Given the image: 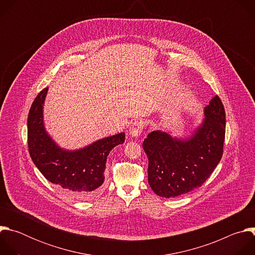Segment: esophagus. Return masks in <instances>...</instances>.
<instances>
[{
	"label": "esophagus",
	"instance_id": "1",
	"mask_svg": "<svg viewBox=\"0 0 255 255\" xmlns=\"http://www.w3.org/2000/svg\"><path fill=\"white\" fill-rule=\"evenodd\" d=\"M143 122L142 121H135L134 123H132L130 130H129V134L132 137H138L142 131H143Z\"/></svg>",
	"mask_w": 255,
	"mask_h": 255
}]
</instances>
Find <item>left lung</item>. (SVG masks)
<instances>
[{
	"label": "left lung",
	"mask_w": 255,
	"mask_h": 255,
	"mask_svg": "<svg viewBox=\"0 0 255 255\" xmlns=\"http://www.w3.org/2000/svg\"><path fill=\"white\" fill-rule=\"evenodd\" d=\"M203 122L187 138L156 130L143 141L148 157V184L159 197L175 198L200 188L220 162L225 139V109L215 96Z\"/></svg>",
	"instance_id": "left-lung-1"
}]
</instances>
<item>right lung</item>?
Masks as SVG:
<instances>
[{
  "label": "right lung",
  "instance_id": "right-lung-1",
  "mask_svg": "<svg viewBox=\"0 0 255 255\" xmlns=\"http://www.w3.org/2000/svg\"><path fill=\"white\" fill-rule=\"evenodd\" d=\"M48 88L35 98L28 115V148L30 156L50 183L78 200H87L99 193L105 181L107 157L119 144L124 143L121 132L93 142L88 146L66 150L54 142L44 127L43 105Z\"/></svg>",
  "mask_w": 255,
  "mask_h": 255
}]
</instances>
